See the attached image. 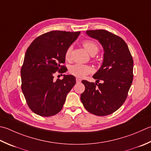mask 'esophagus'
Wrapping results in <instances>:
<instances>
[{"mask_svg": "<svg viewBox=\"0 0 151 151\" xmlns=\"http://www.w3.org/2000/svg\"><path fill=\"white\" fill-rule=\"evenodd\" d=\"M76 83H80V82H81V79H80L78 78H76Z\"/></svg>", "mask_w": 151, "mask_h": 151, "instance_id": "1", "label": "esophagus"}]
</instances>
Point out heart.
<instances>
[{
	"label": "heart",
	"mask_w": 151,
	"mask_h": 151,
	"mask_svg": "<svg viewBox=\"0 0 151 151\" xmlns=\"http://www.w3.org/2000/svg\"><path fill=\"white\" fill-rule=\"evenodd\" d=\"M82 45L84 47V48L87 50V52L91 55H96L99 50L98 45L92 40H85L82 42ZM72 48V46H70L67 49L65 55L66 60H69L70 59ZM69 71L70 74H71L76 77L82 78H84L85 76L92 73L93 69L89 65H87L76 63L69 67Z\"/></svg>",
	"instance_id": "obj_1"
}]
</instances>
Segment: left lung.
I'll return each mask as SVG.
<instances>
[{
  "label": "left lung",
  "instance_id": "left-lung-1",
  "mask_svg": "<svg viewBox=\"0 0 151 151\" xmlns=\"http://www.w3.org/2000/svg\"><path fill=\"white\" fill-rule=\"evenodd\" d=\"M86 33L99 40L105 53L101 68L93 76L96 83L82 81L85 90L81 99L90 113L107 116L118 110L126 101L133 81L134 60L121 37L104 29L89 30ZM100 80L101 83H99Z\"/></svg>",
  "mask_w": 151,
  "mask_h": 151
}]
</instances>
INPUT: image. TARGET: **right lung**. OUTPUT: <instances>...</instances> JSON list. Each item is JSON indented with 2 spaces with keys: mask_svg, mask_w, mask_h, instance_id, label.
Here are the masks:
<instances>
[{
  "mask_svg": "<svg viewBox=\"0 0 151 151\" xmlns=\"http://www.w3.org/2000/svg\"><path fill=\"white\" fill-rule=\"evenodd\" d=\"M81 32L52 31L32 41L27 50L21 69L22 90L31 110L41 116L58 114L67 93L76 84L73 75L54 80V74L67 70L65 52Z\"/></svg>",
  "mask_w": 151,
  "mask_h": 151,
  "instance_id": "1",
  "label": "right lung"
}]
</instances>
